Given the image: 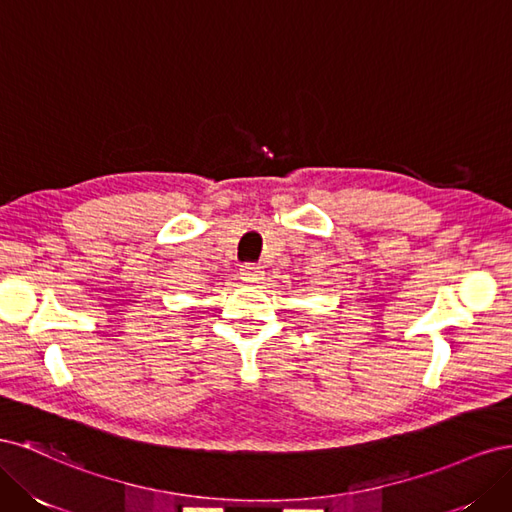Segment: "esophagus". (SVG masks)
<instances>
[{
	"label": "esophagus",
	"mask_w": 512,
	"mask_h": 512,
	"mask_svg": "<svg viewBox=\"0 0 512 512\" xmlns=\"http://www.w3.org/2000/svg\"><path fill=\"white\" fill-rule=\"evenodd\" d=\"M239 275H241L243 282H258L262 277V269L258 265H252V262H245V265L239 271Z\"/></svg>",
	"instance_id": "1"
}]
</instances>
